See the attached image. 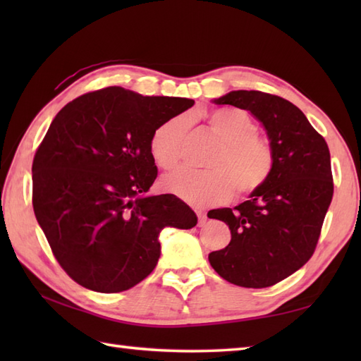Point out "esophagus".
<instances>
[{"instance_id":"1","label":"esophagus","mask_w":361,"mask_h":361,"mask_svg":"<svg viewBox=\"0 0 361 361\" xmlns=\"http://www.w3.org/2000/svg\"><path fill=\"white\" fill-rule=\"evenodd\" d=\"M195 212H197V217H198V225H200V226L204 225L206 220H208V217H206V212L202 211V209H197Z\"/></svg>"}]
</instances>
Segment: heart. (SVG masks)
I'll list each match as a JSON object with an SVG mask.
<instances>
[{"mask_svg": "<svg viewBox=\"0 0 361 361\" xmlns=\"http://www.w3.org/2000/svg\"><path fill=\"white\" fill-rule=\"evenodd\" d=\"M208 124L221 144L212 153L206 171L181 167L166 175L161 185L166 192L190 204L208 206L237 194L255 192L271 175V145L257 136L259 127L250 114L234 109H219L208 114ZM186 130L185 118H172L153 130L149 140L152 159L161 169H172L181 155Z\"/></svg>", "mask_w": 361, "mask_h": 361, "instance_id": "1", "label": "heart"}]
</instances>
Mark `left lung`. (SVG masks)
Wrapping results in <instances>:
<instances>
[{
	"label": "left lung",
	"instance_id": "left-lung-1",
	"mask_svg": "<svg viewBox=\"0 0 361 361\" xmlns=\"http://www.w3.org/2000/svg\"><path fill=\"white\" fill-rule=\"evenodd\" d=\"M250 111L273 149L271 175L235 208L209 211L231 229L228 247L209 252L225 281L247 288L274 286L312 257L332 202L327 142L296 105L262 91L237 90L212 101Z\"/></svg>",
	"mask_w": 361,
	"mask_h": 361
}]
</instances>
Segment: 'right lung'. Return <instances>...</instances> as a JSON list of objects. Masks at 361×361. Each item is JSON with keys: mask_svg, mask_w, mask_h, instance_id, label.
Instances as JSON below:
<instances>
[{"mask_svg": "<svg viewBox=\"0 0 361 361\" xmlns=\"http://www.w3.org/2000/svg\"><path fill=\"white\" fill-rule=\"evenodd\" d=\"M192 105L109 87L74 99L51 122L32 163L34 212L57 262L82 287H135L158 264L159 233L197 225L180 198L147 194L158 175L152 132Z\"/></svg>", "mask_w": 361, "mask_h": 361, "instance_id": "right-lung-1", "label": "right lung"}]
</instances>
